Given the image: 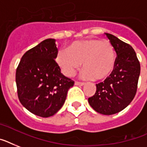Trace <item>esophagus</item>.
<instances>
[{
  "mask_svg": "<svg viewBox=\"0 0 147 147\" xmlns=\"http://www.w3.org/2000/svg\"><path fill=\"white\" fill-rule=\"evenodd\" d=\"M75 84L77 86H83L84 85V83H82V82H75Z\"/></svg>",
  "mask_w": 147,
  "mask_h": 147,
  "instance_id": "esophagus-1",
  "label": "esophagus"
}]
</instances>
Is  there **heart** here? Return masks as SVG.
<instances>
[{
    "label": "heart",
    "instance_id": "heart-1",
    "mask_svg": "<svg viewBox=\"0 0 147 147\" xmlns=\"http://www.w3.org/2000/svg\"><path fill=\"white\" fill-rule=\"evenodd\" d=\"M56 62L66 76L71 77L82 63L83 79L100 81L108 78L115 67L116 54L110 42L87 39L73 42L65 51H59Z\"/></svg>",
    "mask_w": 147,
    "mask_h": 147
}]
</instances>
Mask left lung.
<instances>
[{
    "label": "left lung",
    "instance_id": "obj_1",
    "mask_svg": "<svg viewBox=\"0 0 147 147\" xmlns=\"http://www.w3.org/2000/svg\"><path fill=\"white\" fill-rule=\"evenodd\" d=\"M106 35L117 54L115 69L104 82L96 84V93L88 99V102L98 113L109 115L123 110L133 100L140 65L131 45L113 34L106 33Z\"/></svg>",
    "mask_w": 147,
    "mask_h": 147
}]
</instances>
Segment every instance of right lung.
<instances>
[{
	"label": "right lung",
	"mask_w": 147,
	"mask_h": 147,
	"mask_svg": "<svg viewBox=\"0 0 147 147\" xmlns=\"http://www.w3.org/2000/svg\"><path fill=\"white\" fill-rule=\"evenodd\" d=\"M56 40L49 38L22 56L16 72L18 97L26 109L47 118L62 108L74 82L61 73L55 62Z\"/></svg>",
	"instance_id": "add662e5"
}]
</instances>
